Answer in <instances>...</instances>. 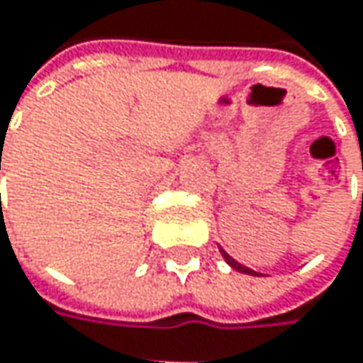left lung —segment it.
<instances>
[{"mask_svg":"<svg viewBox=\"0 0 363 363\" xmlns=\"http://www.w3.org/2000/svg\"><path fill=\"white\" fill-rule=\"evenodd\" d=\"M218 250H220V254H223V258L227 260V264H229V267H233L235 271H240V273H246V275H256V277L260 275V273H256L254 269H248V267H244V264H240V262H238L235 258H231V256H229V254L225 252L223 248H218Z\"/></svg>","mask_w":363,"mask_h":363,"instance_id":"left-lung-1","label":"left lung"}]
</instances>
